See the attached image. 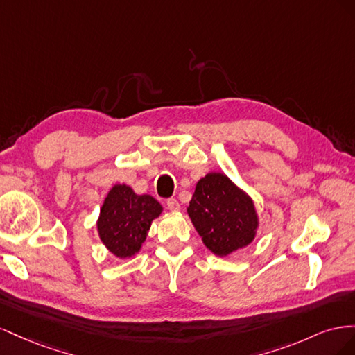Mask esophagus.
I'll list each match as a JSON object with an SVG mask.
<instances>
[{
	"instance_id": "obj_1",
	"label": "esophagus",
	"mask_w": 355,
	"mask_h": 355,
	"mask_svg": "<svg viewBox=\"0 0 355 355\" xmlns=\"http://www.w3.org/2000/svg\"><path fill=\"white\" fill-rule=\"evenodd\" d=\"M167 209L171 211H178L180 209V204L178 202L176 198H168L167 200Z\"/></svg>"
}]
</instances>
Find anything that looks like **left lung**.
Returning a JSON list of instances; mask_svg holds the SVG:
<instances>
[{"instance_id": "left-lung-1", "label": "left lung", "mask_w": 355, "mask_h": 355, "mask_svg": "<svg viewBox=\"0 0 355 355\" xmlns=\"http://www.w3.org/2000/svg\"><path fill=\"white\" fill-rule=\"evenodd\" d=\"M187 211L204 245L220 257L249 245L259 227L250 196L216 171L197 182Z\"/></svg>"}]
</instances>
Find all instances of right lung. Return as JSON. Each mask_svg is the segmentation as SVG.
<instances>
[{"label":"right lung","mask_w":355,"mask_h":355,"mask_svg":"<svg viewBox=\"0 0 355 355\" xmlns=\"http://www.w3.org/2000/svg\"><path fill=\"white\" fill-rule=\"evenodd\" d=\"M163 206L151 196L136 192L124 184H116L106 196L98 223L99 239L120 259L135 256L146 240L154 219Z\"/></svg>","instance_id":"obj_1"}]
</instances>
